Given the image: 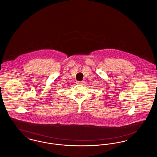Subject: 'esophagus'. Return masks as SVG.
<instances>
[{
  "mask_svg": "<svg viewBox=\"0 0 157 157\" xmlns=\"http://www.w3.org/2000/svg\"><path fill=\"white\" fill-rule=\"evenodd\" d=\"M83 83H84L83 81H77L76 82V84H78V85H83Z\"/></svg>",
  "mask_w": 157,
  "mask_h": 157,
  "instance_id": "1",
  "label": "esophagus"
}]
</instances>
